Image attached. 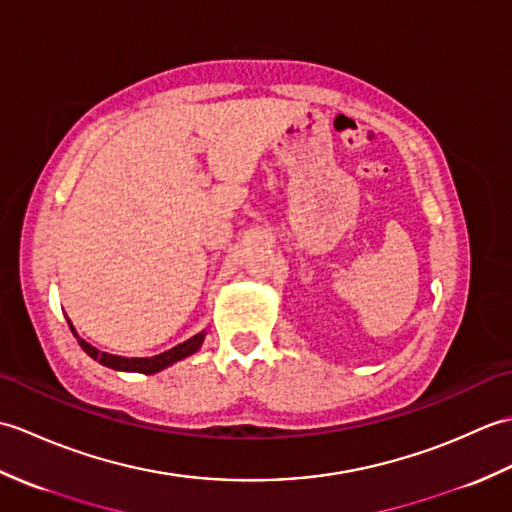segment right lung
Masks as SVG:
<instances>
[{"label":"right lung","mask_w":512,"mask_h":512,"mask_svg":"<svg viewBox=\"0 0 512 512\" xmlns=\"http://www.w3.org/2000/svg\"><path fill=\"white\" fill-rule=\"evenodd\" d=\"M70 330L74 332L72 323H70ZM204 334L206 332L195 334L193 339L184 341V343H180L176 347H171V350L162 352L158 356H151V358H125V356H114V354H107V352H99L90 343H85L83 339H79V336H76V332H74L76 339H79V345L94 358V361H99V363L112 367V369H121V372H140V374H156V372H160V369L169 367L171 363L180 361V358H187L189 354L198 352L202 341H204Z\"/></svg>","instance_id":"right-lung-1"}]
</instances>
